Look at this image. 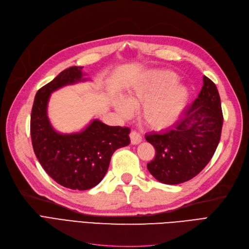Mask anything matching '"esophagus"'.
<instances>
[{"mask_svg":"<svg viewBox=\"0 0 249 249\" xmlns=\"http://www.w3.org/2000/svg\"><path fill=\"white\" fill-rule=\"evenodd\" d=\"M130 138H131V143L132 144H139V143L142 141V137L139 133L136 131H132L130 134Z\"/></svg>","mask_w":249,"mask_h":249,"instance_id":"1","label":"esophagus"}]
</instances>
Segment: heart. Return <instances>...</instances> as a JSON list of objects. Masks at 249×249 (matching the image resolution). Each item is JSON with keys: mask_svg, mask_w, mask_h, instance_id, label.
Here are the masks:
<instances>
[{"mask_svg": "<svg viewBox=\"0 0 249 249\" xmlns=\"http://www.w3.org/2000/svg\"><path fill=\"white\" fill-rule=\"evenodd\" d=\"M177 76L170 71L155 72L147 82L134 86L124 96L115 101L120 115H131L132 107H139L141 119L153 130H165L175 124L186 107L187 88L175 83Z\"/></svg>", "mask_w": 249, "mask_h": 249, "instance_id": "obj_1", "label": "heart"}]
</instances>
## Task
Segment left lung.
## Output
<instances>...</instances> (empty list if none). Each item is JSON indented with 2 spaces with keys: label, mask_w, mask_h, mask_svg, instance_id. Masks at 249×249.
Masks as SVG:
<instances>
[{
  "label": "left lung",
  "mask_w": 249,
  "mask_h": 249,
  "mask_svg": "<svg viewBox=\"0 0 249 249\" xmlns=\"http://www.w3.org/2000/svg\"><path fill=\"white\" fill-rule=\"evenodd\" d=\"M198 96L183 116L163 133H149L145 139L156 149L147 169L159 182L177 185L187 182L207 166L219 143L223 116L216 85L203 76Z\"/></svg>",
  "instance_id": "obj_1"
}]
</instances>
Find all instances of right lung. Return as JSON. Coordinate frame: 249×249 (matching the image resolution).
<instances>
[{
    "instance_id": "obj_1",
    "label": "right lung",
    "mask_w": 249,
    "mask_h": 249,
    "mask_svg": "<svg viewBox=\"0 0 249 249\" xmlns=\"http://www.w3.org/2000/svg\"><path fill=\"white\" fill-rule=\"evenodd\" d=\"M82 69L70 67L37 91L30 124L33 149L41 166L59 185L72 190H88L99 184L113 153L131 142L129 127L110 126L99 119L78 133L61 134L53 129L48 117L50 95L63 86L85 81Z\"/></svg>"
}]
</instances>
